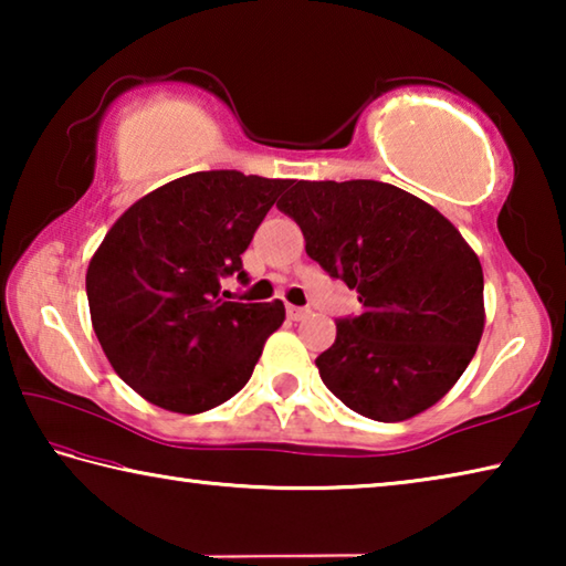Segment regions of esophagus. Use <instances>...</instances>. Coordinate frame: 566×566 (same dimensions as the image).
Wrapping results in <instances>:
<instances>
[{
    "instance_id": "34e87169",
    "label": "esophagus",
    "mask_w": 566,
    "mask_h": 566,
    "mask_svg": "<svg viewBox=\"0 0 566 566\" xmlns=\"http://www.w3.org/2000/svg\"><path fill=\"white\" fill-rule=\"evenodd\" d=\"M286 317L294 319V322H300V319L310 317V310H306V306H294V304H290V306H286Z\"/></svg>"
}]
</instances>
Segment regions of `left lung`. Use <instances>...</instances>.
<instances>
[{"label": "left lung", "mask_w": 566, "mask_h": 566, "mask_svg": "<svg viewBox=\"0 0 566 566\" xmlns=\"http://www.w3.org/2000/svg\"><path fill=\"white\" fill-rule=\"evenodd\" d=\"M306 254L357 290L337 319L319 377L352 411L401 421L437 405L472 361L484 329V274L454 224L387 181H294L276 202Z\"/></svg>", "instance_id": "left-lung-1"}]
</instances>
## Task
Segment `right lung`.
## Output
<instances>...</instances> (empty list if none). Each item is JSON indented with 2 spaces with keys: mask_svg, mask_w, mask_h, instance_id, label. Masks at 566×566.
<instances>
[{
  "mask_svg": "<svg viewBox=\"0 0 566 566\" xmlns=\"http://www.w3.org/2000/svg\"><path fill=\"white\" fill-rule=\"evenodd\" d=\"M290 179L195 171L132 205L87 270L94 334L114 371L161 409L202 415L252 377L282 302H227L244 249Z\"/></svg>",
  "mask_w": 566,
  "mask_h": 566,
  "instance_id": "add662e5",
  "label": "right lung"
}]
</instances>
